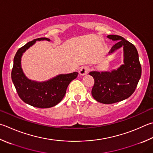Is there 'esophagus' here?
I'll return each instance as SVG.
<instances>
[{"label":"esophagus","mask_w":153,"mask_h":153,"mask_svg":"<svg viewBox=\"0 0 153 153\" xmlns=\"http://www.w3.org/2000/svg\"><path fill=\"white\" fill-rule=\"evenodd\" d=\"M89 68L88 66H83V67L81 68V69H79V75H81V76H85L88 74V72L89 71Z\"/></svg>","instance_id":"34e87169"}]
</instances>
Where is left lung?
I'll return each mask as SVG.
<instances>
[{
	"mask_svg": "<svg viewBox=\"0 0 153 153\" xmlns=\"http://www.w3.org/2000/svg\"><path fill=\"white\" fill-rule=\"evenodd\" d=\"M108 38L118 41L112 46L109 54L123 47L124 64L112 71H91L94 79L91 95L97 102L114 104L132 95L136 90L142 73V69L135 46L119 35H109Z\"/></svg>",
	"mask_w": 153,
	"mask_h": 153,
	"instance_id": "8db88e82",
	"label": "left lung"
}]
</instances>
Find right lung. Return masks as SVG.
<instances>
[{
    "mask_svg": "<svg viewBox=\"0 0 153 153\" xmlns=\"http://www.w3.org/2000/svg\"><path fill=\"white\" fill-rule=\"evenodd\" d=\"M41 40L50 41L46 37L35 39L19 49L14 57L11 78L19 96L24 102L39 108H48L62 101L69 83L76 78L78 73L60 74L44 82L32 81L27 78L21 68L22 55L36 41Z\"/></svg>",
    "mask_w": 153,
    "mask_h": 153,
    "instance_id": "1",
    "label": "right lung"
}]
</instances>
